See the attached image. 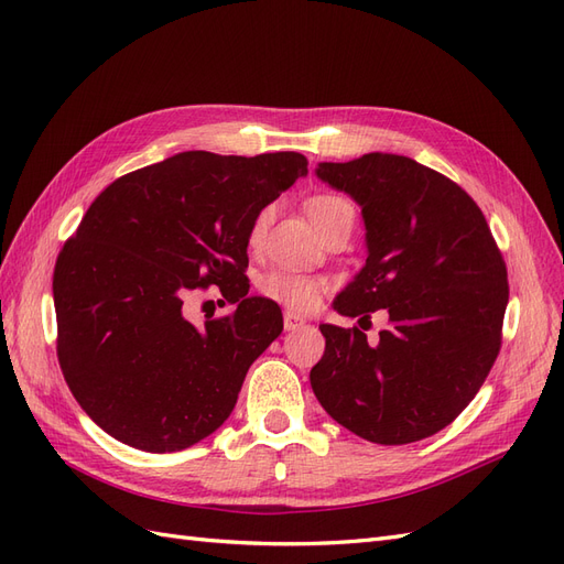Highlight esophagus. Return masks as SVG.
I'll return each instance as SVG.
<instances>
[{"label":"esophagus","instance_id":"34e87169","mask_svg":"<svg viewBox=\"0 0 564 564\" xmlns=\"http://www.w3.org/2000/svg\"><path fill=\"white\" fill-rule=\"evenodd\" d=\"M303 317H299V315H294V313H284V329L286 332H296L299 327H303Z\"/></svg>","mask_w":564,"mask_h":564}]
</instances>
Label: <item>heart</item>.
Listing matches in <instances>:
<instances>
[{"instance_id": "heart-1", "label": "heart", "mask_w": 564, "mask_h": 564, "mask_svg": "<svg viewBox=\"0 0 564 564\" xmlns=\"http://www.w3.org/2000/svg\"><path fill=\"white\" fill-rule=\"evenodd\" d=\"M308 209L313 224L324 232L332 226L340 224V220H352L357 209L355 204L344 197V195H315L305 204ZM272 214L275 209L265 207L259 214H256L253 224L249 228V245L256 247L263 242V237L268 232V226L272 220ZM261 294L270 301H275L284 305L286 311L292 313H311L317 308V303L324 294V282L313 275H301V272H289V270H272L261 280Z\"/></svg>"}]
</instances>
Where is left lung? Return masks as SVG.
<instances>
[{"label": "left lung", "instance_id": "left-lung-1", "mask_svg": "<svg viewBox=\"0 0 564 564\" xmlns=\"http://www.w3.org/2000/svg\"><path fill=\"white\" fill-rule=\"evenodd\" d=\"M317 176L362 207L367 263L334 301L340 315L388 327L319 324L327 338L311 386L327 414L377 445H409L449 425L501 350L508 272L475 199L402 155L322 162Z\"/></svg>", "mask_w": 564, "mask_h": 564}]
</instances>
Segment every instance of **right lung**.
Returning a JSON list of instances; mask_svg holds the SVG:
<instances>
[{"label":"right lung","instance_id":"obj_1","mask_svg":"<svg viewBox=\"0 0 564 564\" xmlns=\"http://www.w3.org/2000/svg\"><path fill=\"white\" fill-rule=\"evenodd\" d=\"M308 174L299 152L193 150L112 181L56 259V352L100 429L164 454L212 435L247 371L282 334L278 303L247 296L256 214ZM216 283L235 314L197 330L182 296Z\"/></svg>","mask_w":564,"mask_h":564}]
</instances>
